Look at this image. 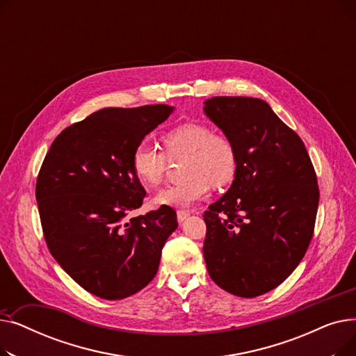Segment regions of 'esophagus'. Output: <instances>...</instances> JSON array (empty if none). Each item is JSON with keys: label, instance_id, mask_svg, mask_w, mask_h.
<instances>
[{"label": "esophagus", "instance_id": "34e87169", "mask_svg": "<svg viewBox=\"0 0 356 356\" xmlns=\"http://www.w3.org/2000/svg\"><path fill=\"white\" fill-rule=\"evenodd\" d=\"M189 216H191V212H188V211H177V220L180 223L184 222Z\"/></svg>", "mask_w": 356, "mask_h": 356}]
</instances>
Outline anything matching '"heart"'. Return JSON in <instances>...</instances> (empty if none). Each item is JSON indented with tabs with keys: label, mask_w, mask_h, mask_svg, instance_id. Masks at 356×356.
Returning <instances> with one entry per match:
<instances>
[{
	"label": "heart",
	"mask_w": 356,
	"mask_h": 356,
	"mask_svg": "<svg viewBox=\"0 0 356 356\" xmlns=\"http://www.w3.org/2000/svg\"><path fill=\"white\" fill-rule=\"evenodd\" d=\"M168 160L183 159L184 181L160 191L153 202L157 207L176 209L191 208L208 195L211 183L222 188L236 175L238 156L232 141L199 122L181 124L161 137ZM159 149L147 143L136 147L131 167L145 188H157L167 173V159Z\"/></svg>",
	"instance_id": "b5f03b06"
}]
</instances>
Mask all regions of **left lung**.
Segmentation results:
<instances>
[{
	"label": "left lung",
	"mask_w": 356,
	"mask_h": 356,
	"mask_svg": "<svg viewBox=\"0 0 356 356\" xmlns=\"http://www.w3.org/2000/svg\"><path fill=\"white\" fill-rule=\"evenodd\" d=\"M203 112L238 156L231 188L203 215L204 263L220 289L257 297L282 284L307 251L319 204L314 168L266 101L213 97Z\"/></svg>",
	"instance_id": "8db88e82"
}]
</instances>
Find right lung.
<instances>
[{"instance_id": "add662e5", "label": "right lung", "mask_w": 356, "mask_h": 356, "mask_svg": "<svg viewBox=\"0 0 356 356\" xmlns=\"http://www.w3.org/2000/svg\"><path fill=\"white\" fill-rule=\"evenodd\" d=\"M175 106L104 108L63 129L53 141L35 183L47 247L86 291L121 300L157 274L161 250L177 228L161 207L128 218L145 191L131 157Z\"/></svg>"}]
</instances>
